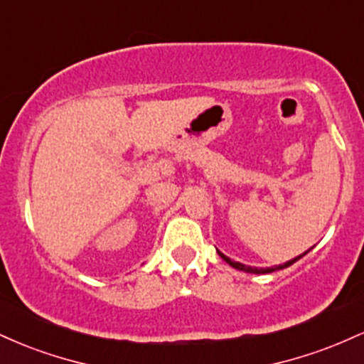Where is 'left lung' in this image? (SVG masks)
Listing matches in <instances>:
<instances>
[{"label":"left lung","instance_id":"1","mask_svg":"<svg viewBox=\"0 0 364 364\" xmlns=\"http://www.w3.org/2000/svg\"><path fill=\"white\" fill-rule=\"evenodd\" d=\"M303 255H304V253H303ZM303 255H299V257L292 258V260H289L287 263H284V265H279V267H270V269H258V267H248V265H243V263H240V262L231 260V258H228V257H225V255H223V253L219 252V257H220V258H224V260L228 262L229 265L235 267V269H237V270H245V272H250V274H270V272H275V270L286 269V267L292 265V263H294L296 260H299V258H301Z\"/></svg>","mask_w":364,"mask_h":364}]
</instances>
